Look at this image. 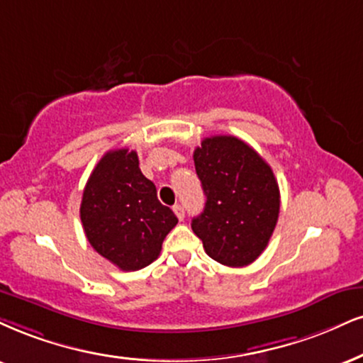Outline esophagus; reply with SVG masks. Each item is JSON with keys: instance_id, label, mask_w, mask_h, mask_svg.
<instances>
[{"instance_id": "esophagus-1", "label": "esophagus", "mask_w": 363, "mask_h": 363, "mask_svg": "<svg viewBox=\"0 0 363 363\" xmlns=\"http://www.w3.org/2000/svg\"><path fill=\"white\" fill-rule=\"evenodd\" d=\"M173 212H174V216L178 217V220H183V217H185V208H183L180 203L173 205Z\"/></svg>"}]
</instances>
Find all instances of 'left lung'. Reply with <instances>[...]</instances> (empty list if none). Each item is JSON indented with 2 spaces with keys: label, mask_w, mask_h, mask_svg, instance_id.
<instances>
[{
  "label": "left lung",
  "mask_w": 363,
  "mask_h": 363,
  "mask_svg": "<svg viewBox=\"0 0 363 363\" xmlns=\"http://www.w3.org/2000/svg\"><path fill=\"white\" fill-rule=\"evenodd\" d=\"M207 196L191 229L213 261L242 267L261 256L279 217V186L269 164L235 136L205 138L194 153Z\"/></svg>",
  "instance_id": "1"
}]
</instances>
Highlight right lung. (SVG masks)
<instances>
[{"mask_svg":"<svg viewBox=\"0 0 363 363\" xmlns=\"http://www.w3.org/2000/svg\"><path fill=\"white\" fill-rule=\"evenodd\" d=\"M87 240L121 271L146 267L178 223L160 203L156 186L140 169L136 151H107L89 177L80 203Z\"/></svg>","mask_w":363,"mask_h":363,"instance_id":"right-lung-1","label":"right lung"}]
</instances>
